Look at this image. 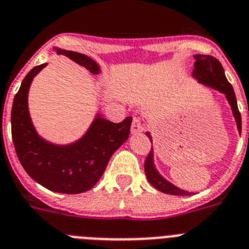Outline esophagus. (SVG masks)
I'll return each instance as SVG.
<instances>
[{
	"label": "esophagus",
	"mask_w": 249,
	"mask_h": 249,
	"mask_svg": "<svg viewBox=\"0 0 249 249\" xmlns=\"http://www.w3.org/2000/svg\"><path fill=\"white\" fill-rule=\"evenodd\" d=\"M143 130H144V125H143V123L141 121V119H133V123H131V133H133V134H139V133H142Z\"/></svg>",
	"instance_id": "1"
}]
</instances>
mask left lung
Instances as JSON below:
<instances>
[{"mask_svg":"<svg viewBox=\"0 0 249 249\" xmlns=\"http://www.w3.org/2000/svg\"><path fill=\"white\" fill-rule=\"evenodd\" d=\"M193 58L196 60L195 62V70H193V79H196L199 84H203L205 87H209L212 89L217 90V92L223 93L225 96L228 104H229L231 112H233L234 120H235L236 129L238 131H242V118H240V112L238 110V105H236V97L234 93L233 87L228 82L225 76L224 69L219 60L215 57L209 56V54H195ZM145 135L148 137L151 143L153 142L151 131H147ZM144 171L147 175V179L153 187L159 189L162 193L173 196H191V192L183 191L177 185L165 179V178L159 173L155 163V152H153V147L151 148V152L145 159L144 162Z\"/></svg>","mask_w":249,"mask_h":249,"instance_id":"8db88e82","label":"left lung"}]
</instances>
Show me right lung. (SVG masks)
<instances>
[{
    "label": "right lung",
    "mask_w": 249,
    "mask_h": 249,
    "mask_svg": "<svg viewBox=\"0 0 249 249\" xmlns=\"http://www.w3.org/2000/svg\"><path fill=\"white\" fill-rule=\"evenodd\" d=\"M92 74H100L94 60L79 53L53 47ZM47 64L30 70L15 94L11 110V133L16 155L24 170L33 180L52 192L78 195L89 191L100 180L111 156L130 134L131 116L119 124L107 120L97 112L92 124L79 139L57 144L38 134L30 118L28 94L33 79Z\"/></svg>",
    "instance_id": "right-lung-1"
}]
</instances>
